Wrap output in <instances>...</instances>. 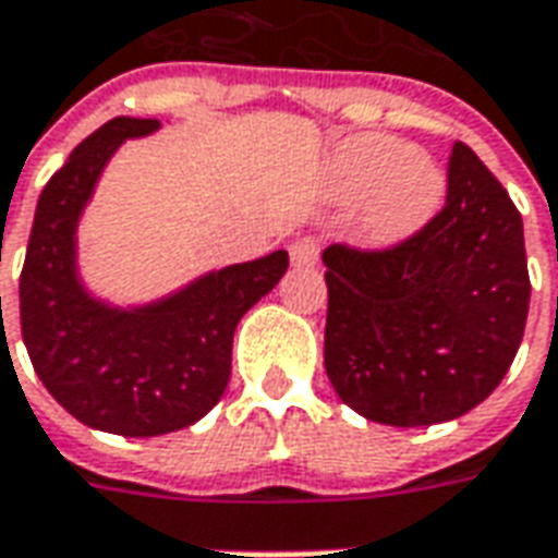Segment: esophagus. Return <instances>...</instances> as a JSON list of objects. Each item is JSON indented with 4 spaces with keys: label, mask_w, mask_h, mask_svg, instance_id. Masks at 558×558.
Here are the masks:
<instances>
[{
    "label": "esophagus",
    "mask_w": 558,
    "mask_h": 558,
    "mask_svg": "<svg viewBox=\"0 0 558 558\" xmlns=\"http://www.w3.org/2000/svg\"><path fill=\"white\" fill-rule=\"evenodd\" d=\"M288 252H291V264H294V267H315V264H318L320 246L312 238H300L291 243V250Z\"/></svg>",
    "instance_id": "34e87169"
}]
</instances>
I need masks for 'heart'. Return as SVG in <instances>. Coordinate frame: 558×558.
Listing matches in <instances>:
<instances>
[{
	"label": "heart",
	"instance_id": "heart-1",
	"mask_svg": "<svg viewBox=\"0 0 558 558\" xmlns=\"http://www.w3.org/2000/svg\"><path fill=\"white\" fill-rule=\"evenodd\" d=\"M329 186L341 198H368L363 226L377 243L413 238L440 210L446 174L410 142L353 136L329 160Z\"/></svg>",
	"mask_w": 558,
	"mask_h": 558
}]
</instances>
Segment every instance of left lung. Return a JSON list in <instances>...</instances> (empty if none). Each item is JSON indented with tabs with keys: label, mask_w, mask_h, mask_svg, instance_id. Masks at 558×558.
Instances as JSON below:
<instances>
[{
	"label": "left lung",
	"mask_w": 558,
	"mask_h": 558,
	"mask_svg": "<svg viewBox=\"0 0 558 558\" xmlns=\"http://www.w3.org/2000/svg\"><path fill=\"white\" fill-rule=\"evenodd\" d=\"M324 365L360 416L418 428L470 413L514 363L530 270L523 219L470 145L454 142L446 207L392 250L332 243Z\"/></svg>",
	"instance_id": "obj_1"
}]
</instances>
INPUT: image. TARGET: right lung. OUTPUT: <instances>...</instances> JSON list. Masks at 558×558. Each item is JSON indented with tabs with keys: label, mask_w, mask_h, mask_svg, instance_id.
<instances>
[{
	"label": "right lung",
	"mask_w": 558,
	"mask_h": 558,
	"mask_svg": "<svg viewBox=\"0 0 558 558\" xmlns=\"http://www.w3.org/2000/svg\"><path fill=\"white\" fill-rule=\"evenodd\" d=\"M154 130L157 118L121 116L73 148L40 193L20 276L23 344L40 384L83 425L121 437L172 434L214 410L238 320L288 270V252L276 250L128 308L85 288L80 217L112 154Z\"/></svg>",
	"instance_id": "obj_1"
}]
</instances>
